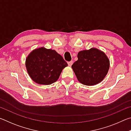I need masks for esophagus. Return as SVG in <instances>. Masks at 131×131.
<instances>
[{
  "instance_id": "esophagus-1",
  "label": "esophagus",
  "mask_w": 131,
  "mask_h": 131,
  "mask_svg": "<svg viewBox=\"0 0 131 131\" xmlns=\"http://www.w3.org/2000/svg\"><path fill=\"white\" fill-rule=\"evenodd\" d=\"M68 65L69 66H71L72 65V64H73V61H68Z\"/></svg>"
}]
</instances>
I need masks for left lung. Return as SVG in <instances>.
<instances>
[{
  "label": "left lung",
  "instance_id": "left-lung-1",
  "mask_svg": "<svg viewBox=\"0 0 131 131\" xmlns=\"http://www.w3.org/2000/svg\"><path fill=\"white\" fill-rule=\"evenodd\" d=\"M78 60L72 68L77 80L86 85H94L105 78L109 69V60L105 53L96 48L80 51Z\"/></svg>",
  "mask_w": 131,
  "mask_h": 131
}]
</instances>
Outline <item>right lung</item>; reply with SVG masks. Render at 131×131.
I'll return each instance as SVG.
<instances>
[{"label":"right lung","instance_id":"add662e5","mask_svg":"<svg viewBox=\"0 0 131 131\" xmlns=\"http://www.w3.org/2000/svg\"><path fill=\"white\" fill-rule=\"evenodd\" d=\"M26 68L36 83L50 85L55 83L68 63L61 55L51 49L41 47L31 52L26 59Z\"/></svg>","mask_w":131,"mask_h":131}]
</instances>
